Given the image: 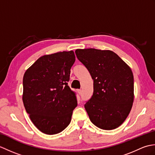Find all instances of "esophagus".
Listing matches in <instances>:
<instances>
[{
	"instance_id": "34e87169",
	"label": "esophagus",
	"mask_w": 155,
	"mask_h": 155,
	"mask_svg": "<svg viewBox=\"0 0 155 155\" xmlns=\"http://www.w3.org/2000/svg\"><path fill=\"white\" fill-rule=\"evenodd\" d=\"M78 93L79 94H81V93H82V91H81V89H78Z\"/></svg>"
}]
</instances>
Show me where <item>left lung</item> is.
Segmentation results:
<instances>
[{"label":"left lung","instance_id":"8db88e82","mask_svg":"<svg viewBox=\"0 0 155 155\" xmlns=\"http://www.w3.org/2000/svg\"><path fill=\"white\" fill-rule=\"evenodd\" d=\"M77 58L93 79V94L84 104L91 121L103 130L123 123L134 101L133 72L114 52L95 48L77 49Z\"/></svg>","mask_w":155,"mask_h":155}]
</instances>
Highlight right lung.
Returning a JSON list of instances; mask_svg holds the SVG:
<instances>
[{"instance_id": "obj_1", "label": "right lung", "mask_w": 155, "mask_h": 155, "mask_svg": "<svg viewBox=\"0 0 155 155\" xmlns=\"http://www.w3.org/2000/svg\"><path fill=\"white\" fill-rule=\"evenodd\" d=\"M74 61L72 51L44 55L23 77L26 111L35 126L45 134L61 133L71 123L77 101L67 82Z\"/></svg>"}]
</instances>
